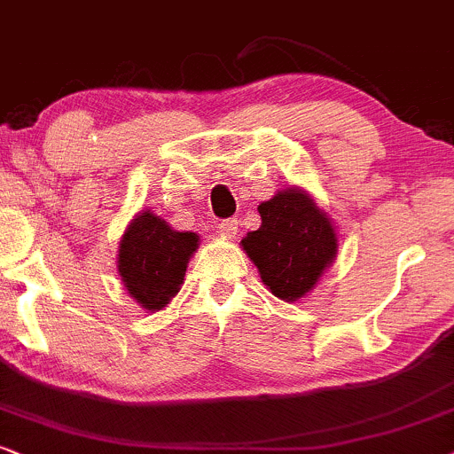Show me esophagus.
Wrapping results in <instances>:
<instances>
[{"instance_id": "1", "label": "esophagus", "mask_w": 454, "mask_h": 454, "mask_svg": "<svg viewBox=\"0 0 454 454\" xmlns=\"http://www.w3.org/2000/svg\"><path fill=\"white\" fill-rule=\"evenodd\" d=\"M237 231H239L237 217H231V220H223V222L217 223V232H220L222 237H226V239H232L234 234H237Z\"/></svg>"}]
</instances>
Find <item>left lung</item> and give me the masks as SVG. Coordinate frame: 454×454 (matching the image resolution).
<instances>
[{"label": "left lung", "instance_id": "1", "mask_svg": "<svg viewBox=\"0 0 454 454\" xmlns=\"http://www.w3.org/2000/svg\"><path fill=\"white\" fill-rule=\"evenodd\" d=\"M257 211L262 226L240 245L274 295L285 301L300 300L337 254L335 228L300 188L278 192Z\"/></svg>", "mask_w": 454, "mask_h": 454}]
</instances>
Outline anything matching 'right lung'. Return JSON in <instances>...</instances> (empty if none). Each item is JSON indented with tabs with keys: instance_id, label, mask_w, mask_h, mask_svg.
<instances>
[{
	"instance_id": "obj_1",
	"label": "right lung",
	"mask_w": 454,
	"mask_h": 454,
	"mask_svg": "<svg viewBox=\"0 0 454 454\" xmlns=\"http://www.w3.org/2000/svg\"><path fill=\"white\" fill-rule=\"evenodd\" d=\"M199 237L176 232L160 217L145 211L123 234L119 274L129 295L142 308L157 312L177 294Z\"/></svg>"
}]
</instances>
